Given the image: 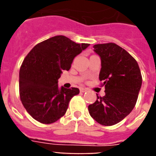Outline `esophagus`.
Returning a JSON list of instances; mask_svg holds the SVG:
<instances>
[{"label":"esophagus","instance_id":"1","mask_svg":"<svg viewBox=\"0 0 156 156\" xmlns=\"http://www.w3.org/2000/svg\"><path fill=\"white\" fill-rule=\"evenodd\" d=\"M80 91L82 93H84V92H86V91H87V88H80Z\"/></svg>","mask_w":156,"mask_h":156}]
</instances>
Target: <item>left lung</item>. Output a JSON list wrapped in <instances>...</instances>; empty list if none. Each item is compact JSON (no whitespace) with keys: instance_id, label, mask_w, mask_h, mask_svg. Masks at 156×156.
I'll list each match as a JSON object with an SVG mask.
<instances>
[{"instance_id":"1","label":"left lung","mask_w":156,"mask_h":156,"mask_svg":"<svg viewBox=\"0 0 156 156\" xmlns=\"http://www.w3.org/2000/svg\"><path fill=\"white\" fill-rule=\"evenodd\" d=\"M94 52L101 60L100 80L105 95L88 106L90 116L102 126H113L130 113L142 86L138 62L122 48L113 43L95 44Z\"/></svg>"}]
</instances>
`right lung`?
Here are the masks:
<instances>
[{
  "instance_id": "obj_1",
  "label": "right lung",
  "mask_w": 156,
  "mask_h": 156,
  "mask_svg": "<svg viewBox=\"0 0 156 156\" xmlns=\"http://www.w3.org/2000/svg\"><path fill=\"white\" fill-rule=\"evenodd\" d=\"M89 45L56 35L35 45L26 56L19 71V93L23 106L35 120L51 124L66 114L79 89L59 88L58 79Z\"/></svg>"
}]
</instances>
